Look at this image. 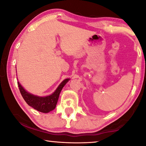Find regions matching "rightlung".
<instances>
[{"instance_id":"1","label":"right lung","mask_w":146,"mask_h":146,"mask_svg":"<svg viewBox=\"0 0 146 146\" xmlns=\"http://www.w3.org/2000/svg\"><path fill=\"white\" fill-rule=\"evenodd\" d=\"M69 80V79L63 80L53 94L45 97H39L27 92L19 82H17V85L23 98L28 105L38 111L46 113L55 109L61 91Z\"/></svg>"}]
</instances>
